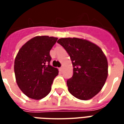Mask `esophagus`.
Returning <instances> with one entry per match:
<instances>
[{
    "mask_svg": "<svg viewBox=\"0 0 124 124\" xmlns=\"http://www.w3.org/2000/svg\"><path fill=\"white\" fill-rule=\"evenodd\" d=\"M59 70H60V71H62V70H63V67H61V68H59Z\"/></svg>",
    "mask_w": 124,
    "mask_h": 124,
    "instance_id": "1",
    "label": "esophagus"
}]
</instances>
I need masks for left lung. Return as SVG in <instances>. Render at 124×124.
Here are the masks:
<instances>
[{
    "label": "left lung",
    "instance_id": "1",
    "mask_svg": "<svg viewBox=\"0 0 124 124\" xmlns=\"http://www.w3.org/2000/svg\"><path fill=\"white\" fill-rule=\"evenodd\" d=\"M57 42L70 54L73 75L68 80L71 94L78 99L89 100L100 92L108 75V60L100 47L87 40L62 38Z\"/></svg>",
    "mask_w": 124,
    "mask_h": 124
}]
</instances>
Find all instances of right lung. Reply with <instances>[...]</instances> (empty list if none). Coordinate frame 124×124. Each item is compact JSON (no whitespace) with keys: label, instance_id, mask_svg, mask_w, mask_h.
<instances>
[{"label":"right lung","instance_id":"1","mask_svg":"<svg viewBox=\"0 0 124 124\" xmlns=\"http://www.w3.org/2000/svg\"><path fill=\"white\" fill-rule=\"evenodd\" d=\"M57 39L53 37L37 36L23 45L16 54L14 63L16 84L29 98L40 100L51 90L58 70L49 64V52Z\"/></svg>","mask_w":124,"mask_h":124}]
</instances>
